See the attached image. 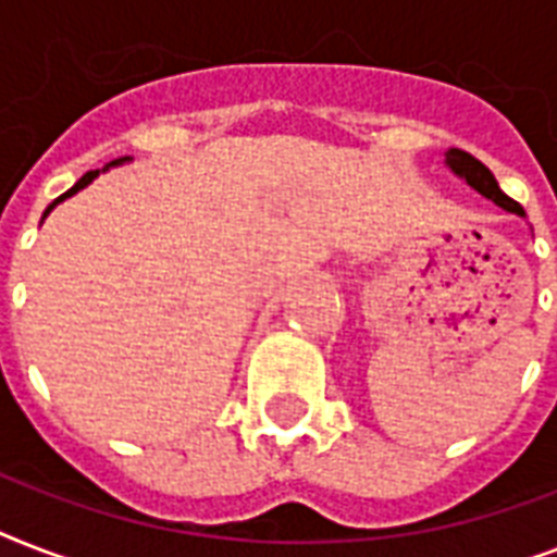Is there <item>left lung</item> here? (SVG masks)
<instances>
[{
	"label": "left lung",
	"instance_id": "obj_1",
	"mask_svg": "<svg viewBox=\"0 0 557 557\" xmlns=\"http://www.w3.org/2000/svg\"><path fill=\"white\" fill-rule=\"evenodd\" d=\"M445 168H448L454 176L462 178L468 187H474L476 193H483L485 199H492L497 208H503L506 213H515V216L527 219V210L520 208L518 201L509 199V196L500 190V185H497V178H494L492 170L485 168L483 161H476L471 152L450 147V150L445 152Z\"/></svg>",
	"mask_w": 557,
	"mask_h": 557
}]
</instances>
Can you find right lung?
I'll return each instance as SVG.
<instances>
[{"label":"right lung","mask_w":557,"mask_h":557,"mask_svg":"<svg viewBox=\"0 0 557 557\" xmlns=\"http://www.w3.org/2000/svg\"><path fill=\"white\" fill-rule=\"evenodd\" d=\"M124 161H129V159H117V161H109V164H107V168H103V170H89V173H86V176H83V178H81V182H77V185H74V187H72V190H65V193H63V196H57V199H54V201H51V205H48V208H46V213H42V219H46V216H48V213H51V210H54V208H57V205H60V201H65V199H69V196H74V193H81V190H83V187H89V185H91V182H95V178H98V176H100V173H107V170H109V168H117V164H124Z\"/></svg>","instance_id":"1"}]
</instances>
